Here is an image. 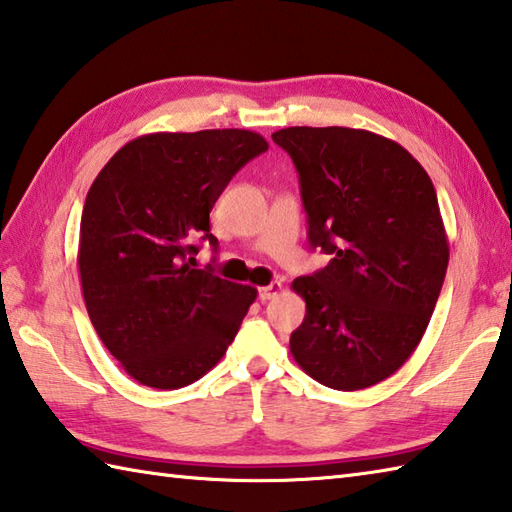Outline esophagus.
Segmentation results:
<instances>
[{
	"mask_svg": "<svg viewBox=\"0 0 512 512\" xmlns=\"http://www.w3.org/2000/svg\"><path fill=\"white\" fill-rule=\"evenodd\" d=\"M279 293H282V284H279V282H273V284H268V286H262V288H259V299H262V302H268V299L277 297Z\"/></svg>",
	"mask_w": 512,
	"mask_h": 512,
	"instance_id": "esophagus-1",
	"label": "esophagus"
}]
</instances>
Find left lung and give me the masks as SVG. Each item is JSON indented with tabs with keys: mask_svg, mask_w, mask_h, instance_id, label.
Masks as SVG:
<instances>
[{
	"mask_svg": "<svg viewBox=\"0 0 512 512\" xmlns=\"http://www.w3.org/2000/svg\"><path fill=\"white\" fill-rule=\"evenodd\" d=\"M273 142L299 173L310 246L330 255L293 282L306 317L290 353L328 388L375 386L422 342L444 284L435 186L404 146L370 130L290 126Z\"/></svg>",
	"mask_w": 512,
	"mask_h": 512,
	"instance_id": "1",
	"label": "left lung"
}]
</instances>
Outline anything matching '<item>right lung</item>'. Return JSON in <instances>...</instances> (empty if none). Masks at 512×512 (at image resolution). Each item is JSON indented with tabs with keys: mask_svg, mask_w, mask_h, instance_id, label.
<instances>
[{
	"mask_svg": "<svg viewBox=\"0 0 512 512\" xmlns=\"http://www.w3.org/2000/svg\"><path fill=\"white\" fill-rule=\"evenodd\" d=\"M268 150L242 128L150 133L124 144L90 186L77 266L90 322L135 382L173 390L206 375L233 344L257 288L195 268L217 250L210 210Z\"/></svg>",
	"mask_w": 512,
	"mask_h": 512,
	"instance_id": "obj_1",
	"label": "right lung"
}]
</instances>
